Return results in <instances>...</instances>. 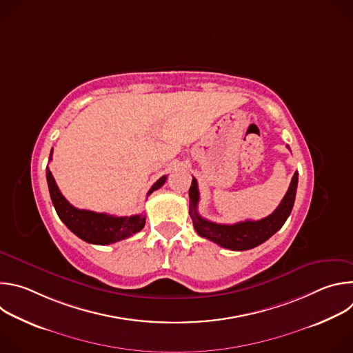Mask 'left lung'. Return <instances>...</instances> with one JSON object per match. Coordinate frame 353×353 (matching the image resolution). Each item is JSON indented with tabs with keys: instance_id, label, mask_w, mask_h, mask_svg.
Returning a JSON list of instances; mask_svg holds the SVG:
<instances>
[{
	"instance_id": "1",
	"label": "left lung",
	"mask_w": 353,
	"mask_h": 353,
	"mask_svg": "<svg viewBox=\"0 0 353 353\" xmlns=\"http://www.w3.org/2000/svg\"><path fill=\"white\" fill-rule=\"evenodd\" d=\"M297 176L299 174L296 172L292 177L290 185L283 199L281 201V204L271 215L260 221H244L234 225L215 223L204 219L198 214L196 207L199 201V192H198L196 180L192 177L188 195H190V216L192 219L194 229L199 236H203L219 244L221 247H225L229 250L244 251V250H250L260 245L261 243L268 240L274 233H276L283 226L288 216L290 215L294 204V196H296Z\"/></svg>"
}]
</instances>
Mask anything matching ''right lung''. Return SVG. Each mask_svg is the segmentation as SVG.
Here are the masks:
<instances>
[{"instance_id": "1", "label": "right lung", "mask_w": 353, "mask_h": 353, "mask_svg": "<svg viewBox=\"0 0 353 353\" xmlns=\"http://www.w3.org/2000/svg\"><path fill=\"white\" fill-rule=\"evenodd\" d=\"M53 149L50 152V161H52ZM46 177L48 184L50 196H52L53 205L57 211L59 218L65 223V226L77 234L79 239L92 243L106 245L110 243L120 241L132 236L134 233L139 232L145 226V215H132V216H113L108 214H99L86 210H78L72 207L68 201L64 198L61 191L59 190L56 180L50 172L46 169ZM166 176H162L146 194V198L152 194L155 190L161 188L165 181Z\"/></svg>"}]
</instances>
